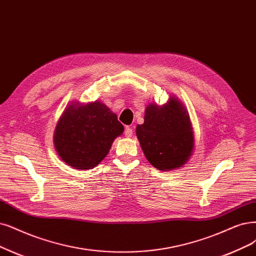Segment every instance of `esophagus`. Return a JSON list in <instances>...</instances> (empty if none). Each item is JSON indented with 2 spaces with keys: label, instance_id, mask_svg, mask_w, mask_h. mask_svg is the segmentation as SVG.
Wrapping results in <instances>:
<instances>
[{
  "label": "esophagus",
  "instance_id": "obj_1",
  "mask_svg": "<svg viewBox=\"0 0 256 256\" xmlns=\"http://www.w3.org/2000/svg\"><path fill=\"white\" fill-rule=\"evenodd\" d=\"M124 135H126V137H128V138L133 136V128H130V126H126V130H124Z\"/></svg>",
  "mask_w": 256,
  "mask_h": 256
}]
</instances>
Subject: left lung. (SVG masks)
I'll use <instances>...</instances> for the list:
<instances>
[{"label":"left lung","mask_w":256,"mask_h":256,"mask_svg":"<svg viewBox=\"0 0 256 256\" xmlns=\"http://www.w3.org/2000/svg\"><path fill=\"white\" fill-rule=\"evenodd\" d=\"M136 135L148 162L158 170L180 168L192 155L194 136L190 116L175 97L170 96L160 106L148 104L144 124L137 126Z\"/></svg>","instance_id":"obj_1"}]
</instances>
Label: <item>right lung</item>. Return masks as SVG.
<instances>
[{"label": "right lung", "instance_id": "obj_1", "mask_svg": "<svg viewBox=\"0 0 256 256\" xmlns=\"http://www.w3.org/2000/svg\"><path fill=\"white\" fill-rule=\"evenodd\" d=\"M123 126L106 104L72 102L60 117L54 134L56 153L74 168L90 170L106 157Z\"/></svg>", "mask_w": 256, "mask_h": 256}]
</instances>
